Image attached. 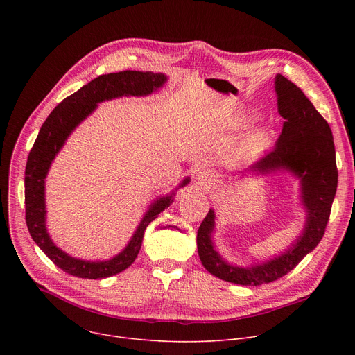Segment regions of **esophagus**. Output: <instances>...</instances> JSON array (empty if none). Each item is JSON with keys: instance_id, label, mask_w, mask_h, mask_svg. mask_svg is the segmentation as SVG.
Returning <instances> with one entry per match:
<instances>
[{"instance_id": "esophagus-1", "label": "esophagus", "mask_w": 355, "mask_h": 355, "mask_svg": "<svg viewBox=\"0 0 355 355\" xmlns=\"http://www.w3.org/2000/svg\"><path fill=\"white\" fill-rule=\"evenodd\" d=\"M196 182L199 185V188L207 189L209 188L212 184L216 182V174L212 170H200L196 174Z\"/></svg>"}]
</instances>
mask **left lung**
Returning a JSON list of instances; mask_svg holds the SVG:
<instances>
[{"label": "left lung", "mask_w": 355, "mask_h": 355, "mask_svg": "<svg viewBox=\"0 0 355 355\" xmlns=\"http://www.w3.org/2000/svg\"><path fill=\"white\" fill-rule=\"evenodd\" d=\"M275 91L278 111L285 119L282 132L275 146L250 170L268 173L277 168H289L299 175L308 220L305 232L285 254L263 266L239 268L225 263L212 245L211 233L215 215L211 209L198 229L199 259L211 274L239 285L259 286L274 282L292 271L322 240L337 189L336 148L329 123L303 91L281 74L275 78Z\"/></svg>", "instance_id": "1"}]
</instances>
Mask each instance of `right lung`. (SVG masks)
<instances>
[{"mask_svg":"<svg viewBox=\"0 0 355 355\" xmlns=\"http://www.w3.org/2000/svg\"><path fill=\"white\" fill-rule=\"evenodd\" d=\"M164 81V74L148 71L126 70L99 76L81 87L77 92L64 98L43 122L33 147L29 151L25 170V219L35 243L64 272L85 279L107 278L122 272L136 260L148 223L155 220L173 202L171 196H166L153 204L128 247L110 261L88 263L67 256L50 240L44 226V177L73 129L95 110L101 101L122 95H147L162 87ZM187 182L188 178L181 187Z\"/></svg>","mask_w":355,"mask_h":355,"instance_id":"add662e5","label":"right lung"}]
</instances>
